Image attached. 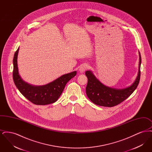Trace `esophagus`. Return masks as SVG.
<instances>
[{"instance_id": "obj_1", "label": "esophagus", "mask_w": 152, "mask_h": 152, "mask_svg": "<svg viewBox=\"0 0 152 152\" xmlns=\"http://www.w3.org/2000/svg\"><path fill=\"white\" fill-rule=\"evenodd\" d=\"M88 68V66L87 64H83L80 67L79 71L80 73H83Z\"/></svg>"}]
</instances>
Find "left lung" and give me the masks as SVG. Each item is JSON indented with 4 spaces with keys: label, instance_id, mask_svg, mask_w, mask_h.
<instances>
[{
    "label": "left lung",
    "instance_id": "left-lung-1",
    "mask_svg": "<svg viewBox=\"0 0 152 152\" xmlns=\"http://www.w3.org/2000/svg\"><path fill=\"white\" fill-rule=\"evenodd\" d=\"M139 53V64L137 76L130 86L117 89L104 85L96 78L91 71H87L86 75L88 78L86 94L89 99L97 105L112 107L116 106L129 97L137 88L140 79V66L141 58Z\"/></svg>",
    "mask_w": 152,
    "mask_h": 152
}]
</instances>
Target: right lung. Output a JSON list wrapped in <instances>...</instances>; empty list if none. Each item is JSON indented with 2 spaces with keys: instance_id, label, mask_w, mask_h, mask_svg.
I'll use <instances>...</instances> for the list:
<instances>
[{
  "instance_id": "right-lung-1",
  "label": "right lung",
  "mask_w": 152,
  "mask_h": 152,
  "mask_svg": "<svg viewBox=\"0 0 152 152\" xmlns=\"http://www.w3.org/2000/svg\"><path fill=\"white\" fill-rule=\"evenodd\" d=\"M19 47L15 52L13 59V79L16 88L26 99L34 104L44 105L56 102L62 94L66 83L76 75V71L63 75L44 86H33L24 81L19 73Z\"/></svg>"
}]
</instances>
